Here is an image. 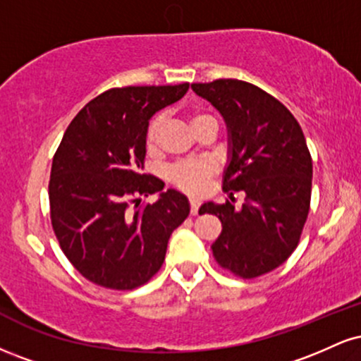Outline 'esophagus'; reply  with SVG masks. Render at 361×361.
I'll list each match as a JSON object with an SVG mask.
<instances>
[{"label":"esophagus","instance_id":"esophagus-1","mask_svg":"<svg viewBox=\"0 0 361 361\" xmlns=\"http://www.w3.org/2000/svg\"><path fill=\"white\" fill-rule=\"evenodd\" d=\"M198 207H200V200L198 198H190V212L192 215H197L198 214Z\"/></svg>","mask_w":361,"mask_h":361}]
</instances>
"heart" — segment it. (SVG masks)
<instances>
[{"instance_id":"b5f03b06","label":"heart","mask_w":361,"mask_h":361,"mask_svg":"<svg viewBox=\"0 0 361 361\" xmlns=\"http://www.w3.org/2000/svg\"><path fill=\"white\" fill-rule=\"evenodd\" d=\"M210 115L207 114H195L192 117V126L198 123L200 120H204ZM161 126H163V117L157 115L151 120L149 123L147 132H146V140L147 146H154L157 135H159ZM215 166L210 161H188V163H181L173 166L168 171V178L171 183H175L178 188L185 190L190 193H202L205 190L207 181L214 175Z\"/></svg>"}]
</instances>
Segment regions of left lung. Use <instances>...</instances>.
Masks as SVG:
<instances>
[{"label":"left lung","mask_w":361,"mask_h":361,"mask_svg":"<svg viewBox=\"0 0 361 361\" xmlns=\"http://www.w3.org/2000/svg\"><path fill=\"white\" fill-rule=\"evenodd\" d=\"M192 90L219 110L229 135L224 190L231 202L200 207L222 222L214 258L224 270L256 279L288 259L307 221L312 159L304 132L287 106L251 82H193ZM233 191L247 195L239 209Z\"/></svg>","instance_id":"obj_1"}]
</instances>
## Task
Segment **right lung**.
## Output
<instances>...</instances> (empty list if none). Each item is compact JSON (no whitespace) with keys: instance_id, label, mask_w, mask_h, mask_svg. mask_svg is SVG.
Here are the masks:
<instances>
[{"instance_id":"add662e5","label":"right lung","mask_w":361,"mask_h":361,"mask_svg":"<svg viewBox=\"0 0 361 361\" xmlns=\"http://www.w3.org/2000/svg\"><path fill=\"white\" fill-rule=\"evenodd\" d=\"M190 85L127 86L93 98L69 127L52 159L49 202L61 250L85 279L132 290L159 271L169 235L188 217V198L144 175L146 132L156 111ZM157 192L139 207V194ZM130 197L138 202L128 207Z\"/></svg>"}]
</instances>
